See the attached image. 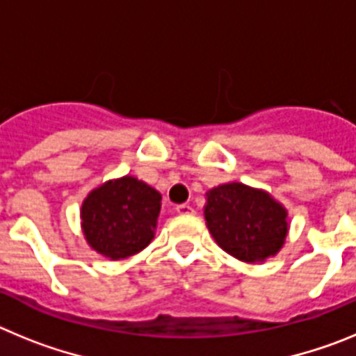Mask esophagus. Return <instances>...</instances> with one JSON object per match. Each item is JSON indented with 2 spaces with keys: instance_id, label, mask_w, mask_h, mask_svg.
I'll use <instances>...</instances> for the list:
<instances>
[{
  "instance_id": "obj_1",
  "label": "esophagus",
  "mask_w": 356,
  "mask_h": 356,
  "mask_svg": "<svg viewBox=\"0 0 356 356\" xmlns=\"http://www.w3.org/2000/svg\"><path fill=\"white\" fill-rule=\"evenodd\" d=\"M176 212L181 213V216H193L194 209L191 205H185V203H184V205L176 207Z\"/></svg>"
}]
</instances>
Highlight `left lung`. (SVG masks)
Masks as SVG:
<instances>
[{
  "label": "left lung",
  "instance_id": "left-lung-1",
  "mask_svg": "<svg viewBox=\"0 0 356 356\" xmlns=\"http://www.w3.org/2000/svg\"><path fill=\"white\" fill-rule=\"evenodd\" d=\"M205 221L219 248L250 264L275 257L289 232L282 203L266 191L237 181L207 193Z\"/></svg>",
  "mask_w": 356,
  "mask_h": 356
}]
</instances>
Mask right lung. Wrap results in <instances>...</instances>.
I'll return each instance as SVG.
<instances>
[{
	"label": "right lung",
	"mask_w": 356,
	"mask_h": 356,
	"mask_svg": "<svg viewBox=\"0 0 356 356\" xmlns=\"http://www.w3.org/2000/svg\"><path fill=\"white\" fill-rule=\"evenodd\" d=\"M162 207L159 191L134 176L108 180L81 203V229L89 246L110 260L139 253L155 237Z\"/></svg>",
	"instance_id": "1"
}]
</instances>
